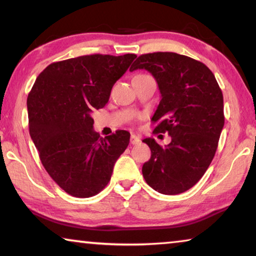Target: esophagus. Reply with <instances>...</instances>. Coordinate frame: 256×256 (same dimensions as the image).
Returning a JSON list of instances; mask_svg holds the SVG:
<instances>
[{
	"label": "esophagus",
	"mask_w": 256,
	"mask_h": 256,
	"mask_svg": "<svg viewBox=\"0 0 256 256\" xmlns=\"http://www.w3.org/2000/svg\"><path fill=\"white\" fill-rule=\"evenodd\" d=\"M140 142V140L138 136H136L134 134L130 136V144H132V146H136V144H138Z\"/></svg>",
	"instance_id": "obj_1"
}]
</instances>
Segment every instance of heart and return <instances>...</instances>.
<instances>
[{
  "label": "heart",
  "mask_w": 256,
  "mask_h": 256,
  "mask_svg": "<svg viewBox=\"0 0 256 256\" xmlns=\"http://www.w3.org/2000/svg\"><path fill=\"white\" fill-rule=\"evenodd\" d=\"M137 76H138V75H137Z\"/></svg>",
  "instance_id": "obj_1"
}]
</instances>
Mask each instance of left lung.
Listing matches in <instances>:
<instances>
[{"mask_svg": "<svg viewBox=\"0 0 256 256\" xmlns=\"http://www.w3.org/2000/svg\"><path fill=\"white\" fill-rule=\"evenodd\" d=\"M136 69L157 80L162 100L151 120L157 122L156 132L172 138L165 146L151 137L143 140L151 150L143 176L158 192L180 194L201 179L216 154L225 119L223 94L208 66L186 55L143 54L129 70Z\"/></svg>", "mask_w": 256, "mask_h": 256, "instance_id": "1", "label": "left lung"}]
</instances>
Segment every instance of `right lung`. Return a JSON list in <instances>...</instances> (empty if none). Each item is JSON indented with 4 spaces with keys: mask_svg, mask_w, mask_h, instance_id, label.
Listing matches in <instances>:
<instances>
[{
    "mask_svg": "<svg viewBox=\"0 0 256 256\" xmlns=\"http://www.w3.org/2000/svg\"><path fill=\"white\" fill-rule=\"evenodd\" d=\"M135 54H92L54 62L36 77L28 97L30 135L52 179L69 195L91 198L107 186L130 134L102 138L91 112L102 108Z\"/></svg>",
    "mask_w": 256,
    "mask_h": 256,
    "instance_id": "obj_1",
    "label": "right lung"
}]
</instances>
